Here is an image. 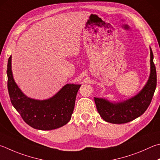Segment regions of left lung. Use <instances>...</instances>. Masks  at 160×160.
<instances>
[{
  "instance_id": "1",
  "label": "left lung",
  "mask_w": 160,
  "mask_h": 160,
  "mask_svg": "<svg viewBox=\"0 0 160 160\" xmlns=\"http://www.w3.org/2000/svg\"><path fill=\"white\" fill-rule=\"evenodd\" d=\"M157 85V72L150 48V74L146 85L137 95L120 103L94 97L98 112L106 122L112 124L129 122L143 115L152 101Z\"/></svg>"
}]
</instances>
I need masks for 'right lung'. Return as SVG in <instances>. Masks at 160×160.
Segmentation results:
<instances>
[{
	"label": "right lung",
	"mask_w": 160,
	"mask_h": 160,
	"mask_svg": "<svg viewBox=\"0 0 160 160\" xmlns=\"http://www.w3.org/2000/svg\"><path fill=\"white\" fill-rule=\"evenodd\" d=\"M12 57L8 59V89L11 103L28 125L39 130L59 128L70 121L75 98L80 85L67 84L54 97L47 100L28 98L17 85L11 68Z\"/></svg>",
	"instance_id": "1"
}]
</instances>
